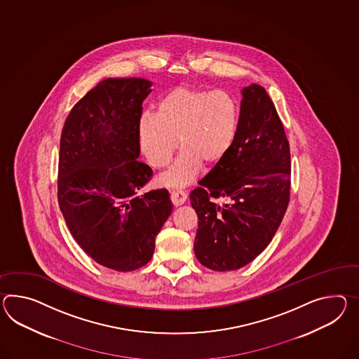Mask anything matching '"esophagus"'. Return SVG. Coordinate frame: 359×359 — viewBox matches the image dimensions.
Here are the masks:
<instances>
[{
	"label": "esophagus",
	"instance_id": "1",
	"mask_svg": "<svg viewBox=\"0 0 359 359\" xmlns=\"http://www.w3.org/2000/svg\"><path fill=\"white\" fill-rule=\"evenodd\" d=\"M170 194H171V201L175 206H180L187 201V194L182 191H171Z\"/></svg>",
	"mask_w": 359,
	"mask_h": 359
}]
</instances>
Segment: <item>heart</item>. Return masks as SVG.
Masks as SVG:
<instances>
[{"instance_id": "obj_1", "label": "heart", "mask_w": 359, "mask_h": 359, "mask_svg": "<svg viewBox=\"0 0 359 359\" xmlns=\"http://www.w3.org/2000/svg\"><path fill=\"white\" fill-rule=\"evenodd\" d=\"M238 119L236 98L226 90L175 88L158 101L156 115L141 116V153L151 166H166L179 141L183 149L161 180L168 187H184L202 163L214 166L226 157L236 139Z\"/></svg>"}]
</instances>
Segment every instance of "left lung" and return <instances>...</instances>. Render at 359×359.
<instances>
[{
    "instance_id": "8db88e82",
    "label": "left lung",
    "mask_w": 359,
    "mask_h": 359,
    "mask_svg": "<svg viewBox=\"0 0 359 359\" xmlns=\"http://www.w3.org/2000/svg\"><path fill=\"white\" fill-rule=\"evenodd\" d=\"M241 93L232 148L189 196L198 217L194 254L214 271L238 270L262 253L290 196L289 142L275 105L258 84Z\"/></svg>"
}]
</instances>
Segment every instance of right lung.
Wrapping results in <instances>:
<instances>
[{
    "instance_id": "1",
    "label": "right lung",
    "mask_w": 359,
    "mask_h": 359,
    "mask_svg": "<svg viewBox=\"0 0 359 359\" xmlns=\"http://www.w3.org/2000/svg\"><path fill=\"white\" fill-rule=\"evenodd\" d=\"M151 81L102 80L71 109L60 144L58 203L71 235L97 263L133 271L151 259L172 211L167 189L144 192L137 126Z\"/></svg>"
}]
</instances>
